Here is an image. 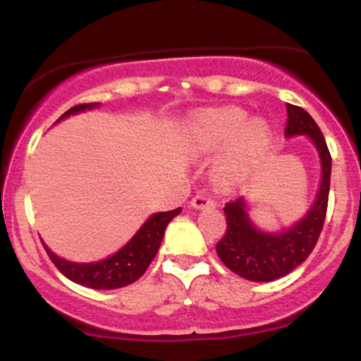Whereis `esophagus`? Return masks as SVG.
Listing matches in <instances>:
<instances>
[{
	"mask_svg": "<svg viewBox=\"0 0 361 361\" xmlns=\"http://www.w3.org/2000/svg\"><path fill=\"white\" fill-rule=\"evenodd\" d=\"M190 204H192V207H195V209H202V207L213 206L214 202H213V199L207 197L206 194H197V195H194V197H192Z\"/></svg>",
	"mask_w": 361,
	"mask_h": 361,
	"instance_id": "1",
	"label": "esophagus"
}]
</instances>
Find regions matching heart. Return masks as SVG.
I'll list each match as a JSON object with an SVG mask.
<instances>
[{
  "label": "heart",
  "mask_w": 361,
  "mask_h": 361,
  "mask_svg": "<svg viewBox=\"0 0 361 361\" xmlns=\"http://www.w3.org/2000/svg\"><path fill=\"white\" fill-rule=\"evenodd\" d=\"M245 122V113L227 108L204 113L192 127V143L197 150H216L232 143L220 169L224 178H231L235 171L253 162L265 150L267 129L264 123Z\"/></svg>",
  "instance_id": "heart-1"
}]
</instances>
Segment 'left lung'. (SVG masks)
<instances>
[{
	"label": "left lung",
	"mask_w": 361,
	"mask_h": 361,
	"mask_svg": "<svg viewBox=\"0 0 361 361\" xmlns=\"http://www.w3.org/2000/svg\"><path fill=\"white\" fill-rule=\"evenodd\" d=\"M286 113H288L285 127L286 136L307 134L318 148L323 171L322 187H319L318 199L304 220L281 234H265L257 231L246 214L243 199L225 204L224 213L227 220V231L216 243V253L232 272L250 281H274L290 274L314 250L325 224L332 155L318 123L304 108L286 104Z\"/></svg>",
	"instance_id": "left-lung-1"
}]
</instances>
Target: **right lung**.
<instances>
[{"label": "right lung", "instance_id": "right-lung-1", "mask_svg": "<svg viewBox=\"0 0 361 361\" xmlns=\"http://www.w3.org/2000/svg\"><path fill=\"white\" fill-rule=\"evenodd\" d=\"M94 106H97V103L76 104V106L69 108L64 115H61V118L71 115V113L89 110V108ZM180 211L181 207H176L173 211H164V213L154 214L122 250L108 257L106 260L96 262V264H73V262L57 257L45 245L43 246H45L54 265L71 281L94 290L122 288V286L137 281L145 274L148 265L152 264V260L157 255L159 246L164 238V231L169 225V221L176 214H180Z\"/></svg>", "mask_w": 361, "mask_h": 361}]
</instances>
